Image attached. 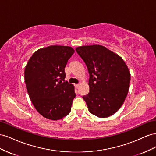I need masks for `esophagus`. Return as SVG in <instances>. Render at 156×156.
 I'll return each instance as SVG.
<instances>
[{"label":"esophagus","instance_id":"obj_1","mask_svg":"<svg viewBox=\"0 0 156 156\" xmlns=\"http://www.w3.org/2000/svg\"><path fill=\"white\" fill-rule=\"evenodd\" d=\"M74 87L76 88H78L79 87V84H74Z\"/></svg>","mask_w":156,"mask_h":156}]
</instances>
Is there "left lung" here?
<instances>
[{
    "mask_svg": "<svg viewBox=\"0 0 156 156\" xmlns=\"http://www.w3.org/2000/svg\"><path fill=\"white\" fill-rule=\"evenodd\" d=\"M86 63L90 92L82 98L90 112L99 118L110 116L121 107L128 93L131 75L121 57L101 45L76 49Z\"/></svg>",
    "mask_w": 156,
    "mask_h": 156,
    "instance_id": "left-lung-1",
    "label": "left lung"
}]
</instances>
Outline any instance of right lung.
Wrapping results in <instances>:
<instances>
[{
	"label": "right lung",
	"instance_id": "obj_1",
	"mask_svg": "<svg viewBox=\"0 0 156 156\" xmlns=\"http://www.w3.org/2000/svg\"><path fill=\"white\" fill-rule=\"evenodd\" d=\"M74 53L69 46H50L35 51L25 69V82L34 108L44 118L58 120L68 115L76 97L65 81V68Z\"/></svg>",
	"mask_w": 156,
	"mask_h": 156
}]
</instances>
